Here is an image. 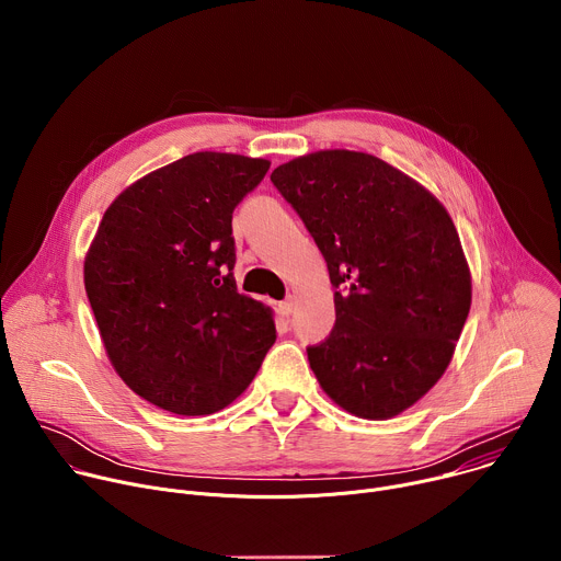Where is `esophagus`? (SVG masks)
<instances>
[{"instance_id":"1","label":"esophagus","mask_w":561,"mask_h":561,"mask_svg":"<svg viewBox=\"0 0 561 561\" xmlns=\"http://www.w3.org/2000/svg\"><path fill=\"white\" fill-rule=\"evenodd\" d=\"M279 310H282V314H290L293 310H295V297H286L282 304H279Z\"/></svg>"}]
</instances>
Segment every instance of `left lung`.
<instances>
[{"mask_svg": "<svg viewBox=\"0 0 561 561\" xmlns=\"http://www.w3.org/2000/svg\"><path fill=\"white\" fill-rule=\"evenodd\" d=\"M271 182L335 286V327L306 348L319 386L355 417L404 413L448 368L470 310V271L448 210L383 159L344 148L295 157Z\"/></svg>", "mask_w": 561, "mask_h": 561, "instance_id": "obj_1", "label": "left lung"}]
</instances>
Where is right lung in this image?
Listing matches in <instances>:
<instances>
[{
    "label": "right lung",
    "mask_w": 561,
    "mask_h": 561,
    "mask_svg": "<svg viewBox=\"0 0 561 561\" xmlns=\"http://www.w3.org/2000/svg\"><path fill=\"white\" fill-rule=\"evenodd\" d=\"M271 162L193 152L106 208L84 286L106 355L157 409L210 415L242 394L275 344L273 310L237 293L232 210Z\"/></svg>",
    "instance_id": "add662e5"
}]
</instances>
